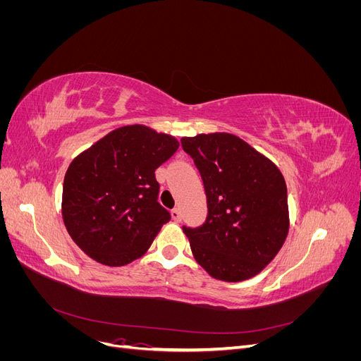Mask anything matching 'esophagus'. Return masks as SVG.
I'll return each mask as SVG.
<instances>
[{"label":"esophagus","instance_id":"34e87169","mask_svg":"<svg viewBox=\"0 0 361 361\" xmlns=\"http://www.w3.org/2000/svg\"><path fill=\"white\" fill-rule=\"evenodd\" d=\"M171 218L176 223H180L182 221V214H180V209L179 207H174V209L171 211Z\"/></svg>","mask_w":361,"mask_h":361}]
</instances>
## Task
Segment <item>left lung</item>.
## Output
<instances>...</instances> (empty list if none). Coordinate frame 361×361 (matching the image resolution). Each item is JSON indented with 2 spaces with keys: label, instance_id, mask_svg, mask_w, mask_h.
<instances>
[{
  "label": "left lung",
  "instance_id": "obj_1",
  "mask_svg": "<svg viewBox=\"0 0 361 361\" xmlns=\"http://www.w3.org/2000/svg\"><path fill=\"white\" fill-rule=\"evenodd\" d=\"M207 199L206 221L182 227L207 274L223 281L255 277L289 232L288 188L274 162L233 134L183 137Z\"/></svg>",
  "mask_w": 361,
  "mask_h": 361
}]
</instances>
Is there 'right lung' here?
Masks as SVG:
<instances>
[{
	"instance_id": "right-lung-1",
	"label": "right lung",
	"mask_w": 361,
	"mask_h": 361,
	"mask_svg": "<svg viewBox=\"0 0 361 361\" xmlns=\"http://www.w3.org/2000/svg\"><path fill=\"white\" fill-rule=\"evenodd\" d=\"M179 141L145 125L117 128L76 157L63 183L61 214L87 256L123 267L143 256L170 221L155 170Z\"/></svg>"
}]
</instances>
